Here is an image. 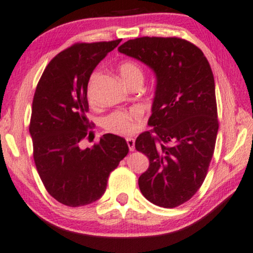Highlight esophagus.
I'll use <instances>...</instances> for the list:
<instances>
[{
    "instance_id": "esophagus-1",
    "label": "esophagus",
    "mask_w": 253,
    "mask_h": 253,
    "mask_svg": "<svg viewBox=\"0 0 253 253\" xmlns=\"http://www.w3.org/2000/svg\"><path fill=\"white\" fill-rule=\"evenodd\" d=\"M126 141H127V145H128V148H129V150L134 151L135 150V140H134V138L128 137Z\"/></svg>"
}]
</instances>
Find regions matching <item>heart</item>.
Wrapping results in <instances>:
<instances>
[{
	"mask_svg": "<svg viewBox=\"0 0 253 253\" xmlns=\"http://www.w3.org/2000/svg\"><path fill=\"white\" fill-rule=\"evenodd\" d=\"M119 74L122 79L128 84L135 79L142 78L143 79V72L141 67L134 62H124L119 65ZM98 73L94 72L90 77L89 86H88V96L91 98L92 84H94ZM140 111L136 109L130 110V111H122L115 112L109 117H106L103 122V125L106 129L116 134H129L134 130L135 120L140 118Z\"/></svg>",
	"mask_w": 253,
	"mask_h": 253,
	"instance_id": "heart-1",
	"label": "heart"
}]
</instances>
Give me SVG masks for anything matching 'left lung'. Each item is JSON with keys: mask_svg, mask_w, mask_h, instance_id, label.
Instances as JSON below:
<instances>
[{"mask_svg": "<svg viewBox=\"0 0 253 253\" xmlns=\"http://www.w3.org/2000/svg\"><path fill=\"white\" fill-rule=\"evenodd\" d=\"M154 71L156 89L137 151L149 158L138 177L149 202L172 209L194 196L208 173L219 129L214 78L196 45L179 38H137L118 48Z\"/></svg>", "mask_w": 253, "mask_h": 253, "instance_id": "1", "label": "left lung"}]
</instances>
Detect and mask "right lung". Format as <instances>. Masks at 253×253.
<instances>
[{
	"instance_id": "1",
	"label": "right lung",
	"mask_w": 253,
	"mask_h": 253,
	"mask_svg": "<svg viewBox=\"0 0 253 253\" xmlns=\"http://www.w3.org/2000/svg\"><path fill=\"white\" fill-rule=\"evenodd\" d=\"M120 41L77 43L65 49L50 60L35 90L30 124L35 166L48 193L71 208L101 198L110 173L129 150L125 138L115 134H104L91 148L79 145L91 128L87 118L88 81Z\"/></svg>"
}]
</instances>
